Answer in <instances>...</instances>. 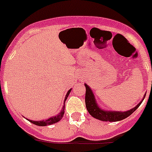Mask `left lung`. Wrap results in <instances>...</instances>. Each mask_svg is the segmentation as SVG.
Here are the masks:
<instances>
[{"label":"left lung","instance_id":"1","mask_svg":"<svg viewBox=\"0 0 152 152\" xmlns=\"http://www.w3.org/2000/svg\"><path fill=\"white\" fill-rule=\"evenodd\" d=\"M85 86H86V106L87 110L90 113L91 115L93 116L94 118L103 121H118L126 118L129 115H130L134 111L137 110V109L140 106V104L145 97V94L142 101H140V103H138L134 108L131 109L128 111H106V110H102L99 107L91 88L87 84H85Z\"/></svg>","mask_w":152,"mask_h":152}]
</instances>
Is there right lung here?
<instances>
[{
	"mask_svg": "<svg viewBox=\"0 0 152 152\" xmlns=\"http://www.w3.org/2000/svg\"><path fill=\"white\" fill-rule=\"evenodd\" d=\"M70 91H71V89H69V90L67 91V93H66V97H65V99H64V106H63V107H62V110H61V113H58V115H55V116H54V117L49 118L46 119V120H45V121H44V120H42V121H31V120H28V121H29L30 122L32 123V124H36V125H37V126L50 125V124H55V123H56V122H58V121H60L61 119L63 118L64 114L65 101H66V98H67L68 95L69 94Z\"/></svg>",
	"mask_w": 152,
	"mask_h": 152,
	"instance_id": "obj_1",
	"label": "right lung"
}]
</instances>
